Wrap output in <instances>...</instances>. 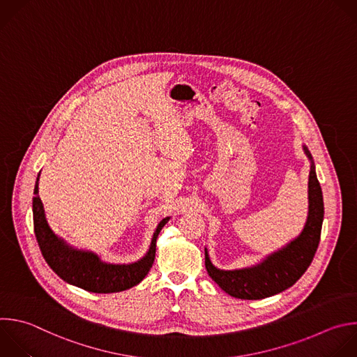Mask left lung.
<instances>
[{
    "instance_id": "obj_1",
    "label": "left lung",
    "mask_w": 357,
    "mask_h": 357,
    "mask_svg": "<svg viewBox=\"0 0 357 357\" xmlns=\"http://www.w3.org/2000/svg\"><path fill=\"white\" fill-rule=\"evenodd\" d=\"M310 160L308 213L303 231L280 250L266 255L261 262L241 269L224 271L213 265L207 248L204 264L208 276L229 296L243 300H261L291 287L307 271L317 252L324 221L322 190L315 174V164L305 146Z\"/></svg>"
}]
</instances>
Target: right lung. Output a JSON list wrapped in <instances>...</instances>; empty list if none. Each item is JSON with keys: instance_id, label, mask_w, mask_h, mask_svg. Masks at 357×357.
<instances>
[{"instance_id": "add662e5", "label": "right lung", "mask_w": 357, "mask_h": 357, "mask_svg": "<svg viewBox=\"0 0 357 357\" xmlns=\"http://www.w3.org/2000/svg\"><path fill=\"white\" fill-rule=\"evenodd\" d=\"M39 176L33 190V227L38 244L49 266L68 284L91 293H117L139 284L154 264L158 234L171 217L162 218L154 234L149 251L132 264H109L96 252L78 250L59 236L50 227L43 203L39 197Z\"/></svg>"}]
</instances>
